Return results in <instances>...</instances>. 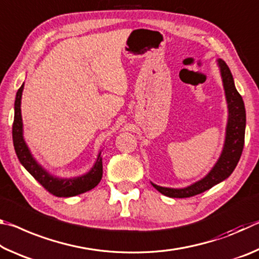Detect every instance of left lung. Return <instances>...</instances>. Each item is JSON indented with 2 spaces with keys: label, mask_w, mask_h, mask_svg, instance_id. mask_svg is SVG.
<instances>
[{
  "label": "left lung",
  "mask_w": 259,
  "mask_h": 259,
  "mask_svg": "<svg viewBox=\"0 0 259 259\" xmlns=\"http://www.w3.org/2000/svg\"><path fill=\"white\" fill-rule=\"evenodd\" d=\"M218 65L221 67V73L224 83V89L229 106V122L226 128V139L224 144V150L219 157L216 165L211 171L203 179L198 183L185 188H168L161 187L155 184H152L157 191L169 198H191L198 195L200 193L209 190L216 184L226 179L233 172L236 164L242 154L244 145V130H245V109L242 97L235 89L233 76L224 60L219 59Z\"/></svg>",
  "instance_id": "1"
}]
</instances>
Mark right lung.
<instances>
[{
  "mask_svg": "<svg viewBox=\"0 0 259 259\" xmlns=\"http://www.w3.org/2000/svg\"><path fill=\"white\" fill-rule=\"evenodd\" d=\"M24 84L21 85L17 91L16 102H15V119L12 124V140H14V146L16 154L18 156L20 163L25 166V169L46 188L51 193L52 195L58 196V198H69L87 191L93 190L99 184L103 176V162L100 154L96 161L94 168L84 176H80L76 178H57L48 174L41 165L36 163V161L30 155L27 145L25 144L23 138V120H21V95H23Z\"/></svg>",
  "mask_w": 259,
  "mask_h": 259,
  "instance_id": "right-lung-1",
  "label": "right lung"
}]
</instances>
